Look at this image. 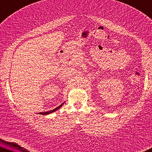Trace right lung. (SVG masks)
<instances>
[{"label":"right lung","instance_id":"add662e5","mask_svg":"<svg viewBox=\"0 0 152 152\" xmlns=\"http://www.w3.org/2000/svg\"><path fill=\"white\" fill-rule=\"evenodd\" d=\"M63 104H64V103H62V104H61L60 106H58V107H57V108H54L53 110H52L48 111V112H39V113H38V114H41V115H47V114H51V113H52V112H55V111H56L57 109H59V108H61Z\"/></svg>","mask_w":152,"mask_h":152}]
</instances>
